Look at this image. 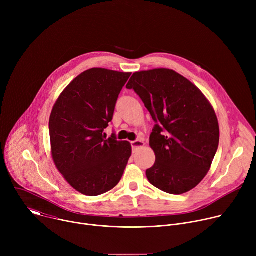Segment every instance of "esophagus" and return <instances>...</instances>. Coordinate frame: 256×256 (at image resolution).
Instances as JSON below:
<instances>
[{"mask_svg":"<svg viewBox=\"0 0 256 256\" xmlns=\"http://www.w3.org/2000/svg\"><path fill=\"white\" fill-rule=\"evenodd\" d=\"M130 144H132V148L134 151H136V149H138V148H140V147H144V140H132V142H130Z\"/></svg>","mask_w":256,"mask_h":256,"instance_id":"34e87169","label":"esophagus"}]
</instances>
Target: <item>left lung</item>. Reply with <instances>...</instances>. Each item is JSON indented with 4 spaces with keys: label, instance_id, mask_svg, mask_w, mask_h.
<instances>
[{
    "label": "left lung",
    "instance_id": "1",
    "mask_svg": "<svg viewBox=\"0 0 256 256\" xmlns=\"http://www.w3.org/2000/svg\"><path fill=\"white\" fill-rule=\"evenodd\" d=\"M126 88L140 97L156 122L150 136L156 161L146 171L150 184L170 194L192 190L210 169L220 140L212 104L170 68L136 72Z\"/></svg>",
    "mask_w": 256,
    "mask_h": 256
}]
</instances>
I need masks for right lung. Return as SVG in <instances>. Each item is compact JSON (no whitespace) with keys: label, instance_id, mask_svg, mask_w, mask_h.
<instances>
[{"label":"right lung","instance_id":"right-lung-1","mask_svg":"<svg viewBox=\"0 0 256 256\" xmlns=\"http://www.w3.org/2000/svg\"><path fill=\"white\" fill-rule=\"evenodd\" d=\"M132 72L89 68L56 101L50 118V152L68 184L82 194L112 190L122 177L132 146L104 130L112 120L118 95Z\"/></svg>","mask_w":256,"mask_h":256}]
</instances>
